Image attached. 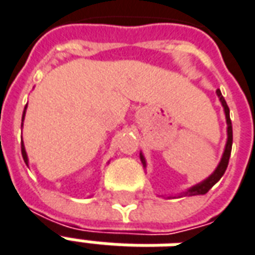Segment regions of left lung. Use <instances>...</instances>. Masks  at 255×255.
<instances>
[{
  "label": "left lung",
  "mask_w": 255,
  "mask_h": 255,
  "mask_svg": "<svg viewBox=\"0 0 255 255\" xmlns=\"http://www.w3.org/2000/svg\"><path fill=\"white\" fill-rule=\"evenodd\" d=\"M216 94H217L220 102H221V105H223V108H224L225 120H227V143H225L224 153H223V155H221V160H220L219 165H217V168L214 169V172L210 175V176L206 177V179L202 180L201 183H198V184H195V186L187 188L186 191L179 192V194H175V195H169V197H166V198H182V197H192V195H203V194H206L210 188L213 187L214 184L221 179V176L224 175L225 169H227V166H228V161H230L231 150H232V123H231V119H230V108H228V105H227V102H225L224 97H223V94H221V91L217 90V91H216ZM139 155H140L142 165H143V168L146 169V158H144L143 153L140 151V154Z\"/></svg>",
  "instance_id": "1"
}]
</instances>
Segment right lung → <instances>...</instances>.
Returning a JSON list of instances; mask_svg holds the SVG:
<instances>
[{"label": "right lung", "mask_w": 255, "mask_h": 255, "mask_svg": "<svg viewBox=\"0 0 255 255\" xmlns=\"http://www.w3.org/2000/svg\"><path fill=\"white\" fill-rule=\"evenodd\" d=\"M25 111H27V105L24 106V111H23V117H21V128H23V122H24ZM21 154H23V160H24L25 165L28 166V155H27V151H25L24 143H23V139H21Z\"/></svg>", "instance_id": "obj_1"}]
</instances>
